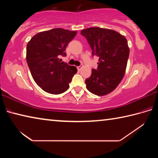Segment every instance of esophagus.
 Listing matches in <instances>:
<instances>
[{"instance_id":"1","label":"esophagus","mask_w":158,"mask_h":158,"mask_svg":"<svg viewBox=\"0 0 158 158\" xmlns=\"http://www.w3.org/2000/svg\"><path fill=\"white\" fill-rule=\"evenodd\" d=\"M77 69H78V71H79L80 69H81V65H79V66H77Z\"/></svg>"}]
</instances>
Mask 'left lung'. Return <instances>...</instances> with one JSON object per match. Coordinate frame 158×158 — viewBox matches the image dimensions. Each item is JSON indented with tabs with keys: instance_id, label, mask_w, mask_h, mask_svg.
Here are the masks:
<instances>
[{
	"instance_id": "1",
	"label": "left lung",
	"mask_w": 158,
	"mask_h": 158,
	"mask_svg": "<svg viewBox=\"0 0 158 158\" xmlns=\"http://www.w3.org/2000/svg\"><path fill=\"white\" fill-rule=\"evenodd\" d=\"M92 49V56L99 57L97 69L85 83L89 91L105 95L116 89L124 77L130 49L125 37L118 32L99 27L81 31Z\"/></svg>"
}]
</instances>
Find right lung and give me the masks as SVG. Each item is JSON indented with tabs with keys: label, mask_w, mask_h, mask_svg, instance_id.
<instances>
[{
	"label": "right lung",
	"mask_w": 158,
	"mask_h": 158,
	"mask_svg": "<svg viewBox=\"0 0 158 158\" xmlns=\"http://www.w3.org/2000/svg\"><path fill=\"white\" fill-rule=\"evenodd\" d=\"M77 35L58 28L34 35L26 47V60L34 81L45 92L53 95L63 93L77 73L76 67L61 62L65 49Z\"/></svg>",
	"instance_id": "right-lung-1"
}]
</instances>
